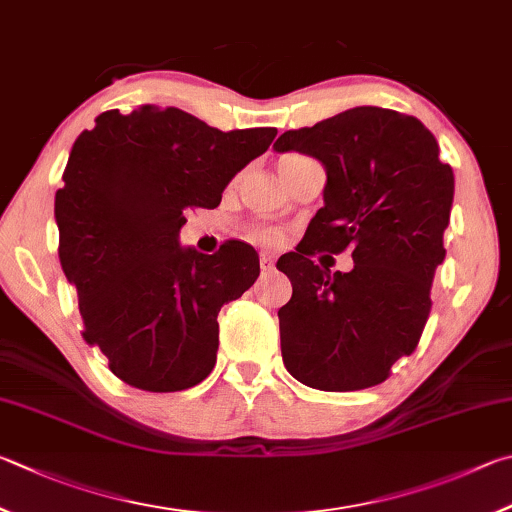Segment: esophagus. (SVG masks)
Segmentation results:
<instances>
[{
	"mask_svg": "<svg viewBox=\"0 0 512 512\" xmlns=\"http://www.w3.org/2000/svg\"><path fill=\"white\" fill-rule=\"evenodd\" d=\"M261 267H263V272L274 270V254H270V251H263V254H261Z\"/></svg>",
	"mask_w": 512,
	"mask_h": 512,
	"instance_id": "34e87169",
	"label": "esophagus"
}]
</instances>
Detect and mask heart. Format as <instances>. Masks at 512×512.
<instances>
[{
  "mask_svg": "<svg viewBox=\"0 0 512 512\" xmlns=\"http://www.w3.org/2000/svg\"><path fill=\"white\" fill-rule=\"evenodd\" d=\"M256 238H258V240H263V242H276V238H279V233H276V231H270V229H265V231H258V233H256Z\"/></svg>",
  "mask_w": 512,
  "mask_h": 512,
  "instance_id": "b5f03b06",
  "label": "heart"
}]
</instances>
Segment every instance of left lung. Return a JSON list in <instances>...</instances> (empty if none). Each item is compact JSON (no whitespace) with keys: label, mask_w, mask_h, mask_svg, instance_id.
I'll return each mask as SVG.
<instances>
[{"label":"left lung","mask_w":512,"mask_h":512,"mask_svg":"<svg viewBox=\"0 0 512 512\" xmlns=\"http://www.w3.org/2000/svg\"><path fill=\"white\" fill-rule=\"evenodd\" d=\"M274 150L315 157L326 170L324 206L297 251L276 263L292 281L279 310L285 369L321 391L375 387L414 353L427 324L452 168L416 116L373 105L283 132ZM315 248H351L354 270L321 271L307 258Z\"/></svg>","instance_id":"left-lung-1"}]
</instances>
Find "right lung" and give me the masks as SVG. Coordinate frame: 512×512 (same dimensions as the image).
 <instances>
[{
    "mask_svg": "<svg viewBox=\"0 0 512 512\" xmlns=\"http://www.w3.org/2000/svg\"><path fill=\"white\" fill-rule=\"evenodd\" d=\"M276 128L222 132L177 107L96 116L56 193L60 265L78 292L83 337L143 391L195 387L218 351V312L258 279L256 249L206 256L179 245L188 206L213 209Z\"/></svg>",
    "mask_w": 512,
    "mask_h": 512,
    "instance_id": "add662e5",
    "label": "right lung"
}]
</instances>
